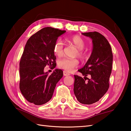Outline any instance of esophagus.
<instances>
[{"label":"esophagus","mask_w":131,"mask_h":131,"mask_svg":"<svg viewBox=\"0 0 131 131\" xmlns=\"http://www.w3.org/2000/svg\"><path fill=\"white\" fill-rule=\"evenodd\" d=\"M63 74H64V76H65L70 75V74H69L68 72H67L66 71H63Z\"/></svg>","instance_id":"obj_1"}]
</instances>
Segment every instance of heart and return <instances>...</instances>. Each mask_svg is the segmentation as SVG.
Returning <instances> with one entry per match:
<instances>
[{
    "instance_id": "heart-1",
    "label": "heart",
    "mask_w": 131,
    "mask_h": 131,
    "mask_svg": "<svg viewBox=\"0 0 131 131\" xmlns=\"http://www.w3.org/2000/svg\"><path fill=\"white\" fill-rule=\"evenodd\" d=\"M67 41L75 46L77 51V56L79 58L83 59L86 56V54L83 51L85 47V42L84 39L79 36H73L68 38ZM54 52L55 55L58 57H62L63 54V43L61 39H58L55 42L54 46ZM79 65V62L76 59H63L59 61V67L62 68L67 72H71L73 68L77 67Z\"/></svg>"
}]
</instances>
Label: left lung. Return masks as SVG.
<instances>
[{
	"mask_svg": "<svg viewBox=\"0 0 131 131\" xmlns=\"http://www.w3.org/2000/svg\"><path fill=\"white\" fill-rule=\"evenodd\" d=\"M82 34L92 39L93 49L86 64L78 70L84 78L74 75L73 92L79 102L91 105L99 101L108 89L113 55L110 43L102 34L97 31ZM88 75L91 76L90 79Z\"/></svg>",
	"mask_w": 131,
	"mask_h": 131,
	"instance_id": "left-lung-1",
	"label": "left lung"
}]
</instances>
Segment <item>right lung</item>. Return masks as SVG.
Listing matches in <instances>:
<instances>
[{
    "label": "right lung",
    "instance_id": "right-lung-1",
    "mask_svg": "<svg viewBox=\"0 0 131 131\" xmlns=\"http://www.w3.org/2000/svg\"><path fill=\"white\" fill-rule=\"evenodd\" d=\"M66 30L44 28L31 36L25 45L20 62V89L28 102L42 105L51 99L56 85L63 76L55 69L49 75L46 66L56 67L54 46Z\"/></svg>",
    "mask_w": 131,
    "mask_h": 131
}]
</instances>
